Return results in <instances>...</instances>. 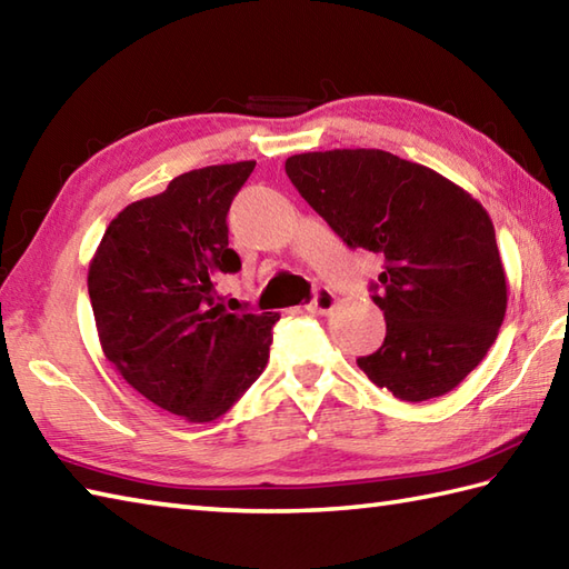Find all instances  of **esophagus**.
Wrapping results in <instances>:
<instances>
[{
  "instance_id": "1",
  "label": "esophagus",
  "mask_w": 569,
  "mask_h": 569,
  "mask_svg": "<svg viewBox=\"0 0 569 569\" xmlns=\"http://www.w3.org/2000/svg\"><path fill=\"white\" fill-rule=\"evenodd\" d=\"M337 306V296L330 291L328 286H318L316 293H312L310 303L306 306L310 312H320V316H325V312H332Z\"/></svg>"
}]
</instances>
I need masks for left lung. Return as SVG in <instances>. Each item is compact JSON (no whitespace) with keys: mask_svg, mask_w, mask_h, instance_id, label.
Returning a JSON list of instances; mask_svg holds the SVG:
<instances>
[{"mask_svg":"<svg viewBox=\"0 0 569 569\" xmlns=\"http://www.w3.org/2000/svg\"><path fill=\"white\" fill-rule=\"evenodd\" d=\"M286 173L349 249L383 257V345L357 365L401 401L445 396L487 357L506 273L487 210L452 180L379 149L298 153Z\"/></svg>","mask_w":569,"mask_h":569,"instance_id":"left-lung-1","label":"left lung"}]
</instances>
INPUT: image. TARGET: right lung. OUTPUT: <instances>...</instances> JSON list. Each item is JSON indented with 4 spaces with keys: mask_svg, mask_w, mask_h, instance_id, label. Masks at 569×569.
<instances>
[{
    "mask_svg": "<svg viewBox=\"0 0 569 569\" xmlns=\"http://www.w3.org/2000/svg\"><path fill=\"white\" fill-rule=\"evenodd\" d=\"M253 166L198 168L127 204L90 261L104 357L131 389L188 422L220 418L244 396L269 361L281 318L214 300L217 278L241 269L227 212Z\"/></svg>",
    "mask_w": 569,
    "mask_h": 569,
    "instance_id": "obj_1",
    "label": "right lung"
}]
</instances>
